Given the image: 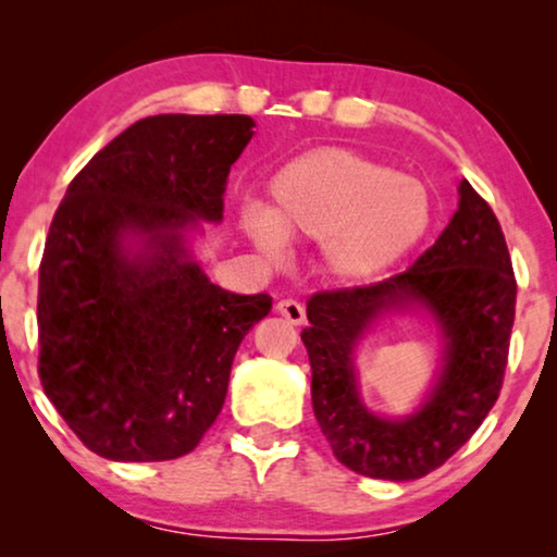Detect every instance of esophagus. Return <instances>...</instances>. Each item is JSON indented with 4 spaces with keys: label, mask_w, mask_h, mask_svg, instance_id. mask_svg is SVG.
<instances>
[{
    "label": "esophagus",
    "mask_w": 557,
    "mask_h": 557,
    "mask_svg": "<svg viewBox=\"0 0 557 557\" xmlns=\"http://www.w3.org/2000/svg\"><path fill=\"white\" fill-rule=\"evenodd\" d=\"M276 311L286 319V322H292V324H304V319H307L304 304H299L296 299H281L276 304Z\"/></svg>",
    "instance_id": "1"
}]
</instances>
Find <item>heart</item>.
I'll return each mask as SVG.
<instances>
[{
    "label": "heart",
    "mask_w": 557,
    "mask_h": 557,
    "mask_svg": "<svg viewBox=\"0 0 557 557\" xmlns=\"http://www.w3.org/2000/svg\"><path fill=\"white\" fill-rule=\"evenodd\" d=\"M431 225L421 182L349 149H317L281 166L269 208L243 212V227L263 256L288 238L324 240L326 263L345 278H368L400 261Z\"/></svg>",
    "instance_id": "1"
}]
</instances>
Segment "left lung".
<instances>
[{
  "label": "left lung",
  "mask_w": 557,
  "mask_h": 557,
  "mask_svg": "<svg viewBox=\"0 0 557 557\" xmlns=\"http://www.w3.org/2000/svg\"><path fill=\"white\" fill-rule=\"evenodd\" d=\"M459 195L444 233L408 271L307 301L301 342L314 416L334 456L362 476L408 482L431 474L474 436L499 398L517 301L512 258L484 197L467 180ZM410 306L437 319L447 364L413 417L380 419L361 406L351 352L385 310Z\"/></svg>",
  "instance_id": "left-lung-1"
}]
</instances>
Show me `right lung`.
Wrapping results in <instances>:
<instances>
[{
    "label": "right lung",
    "mask_w": 557,
    "mask_h": 557,
    "mask_svg": "<svg viewBox=\"0 0 557 557\" xmlns=\"http://www.w3.org/2000/svg\"><path fill=\"white\" fill-rule=\"evenodd\" d=\"M253 126L240 113L136 121L55 210L37 286V372L103 459L193 451L223 410L243 337L271 311L269 294L212 284L185 246L187 227L223 220L227 174Z\"/></svg>",
    "instance_id": "add662e5"
}]
</instances>
